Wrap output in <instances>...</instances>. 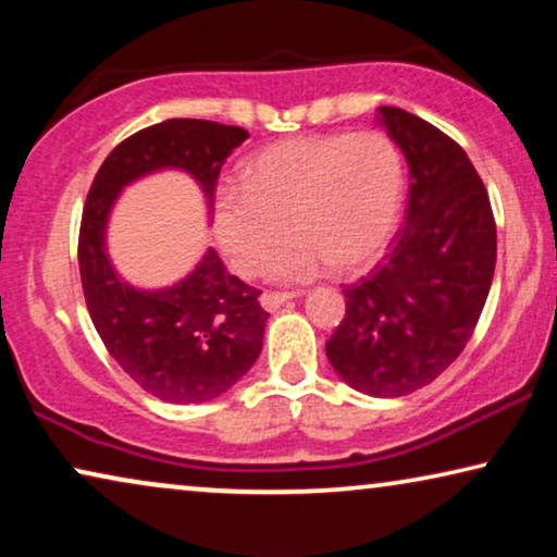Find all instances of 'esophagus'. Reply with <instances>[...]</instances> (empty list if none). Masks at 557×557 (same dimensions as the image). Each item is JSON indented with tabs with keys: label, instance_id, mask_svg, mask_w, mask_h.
Segmentation results:
<instances>
[{
	"label": "esophagus",
	"instance_id": "esophagus-1",
	"mask_svg": "<svg viewBox=\"0 0 557 557\" xmlns=\"http://www.w3.org/2000/svg\"><path fill=\"white\" fill-rule=\"evenodd\" d=\"M294 296H299V294H281V292H265L263 296H261V307L265 309V311H276L278 307H284L286 301H292Z\"/></svg>",
	"mask_w": 557,
	"mask_h": 557
}]
</instances>
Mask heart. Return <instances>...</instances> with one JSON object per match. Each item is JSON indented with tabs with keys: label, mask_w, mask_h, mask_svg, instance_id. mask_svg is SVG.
Returning a JSON list of instances; mask_svg holds the SVG:
<instances>
[{
	"label": "heart",
	"mask_w": 557,
	"mask_h": 557,
	"mask_svg": "<svg viewBox=\"0 0 557 557\" xmlns=\"http://www.w3.org/2000/svg\"><path fill=\"white\" fill-rule=\"evenodd\" d=\"M406 205V164L380 132L294 136L258 151L240 172V189L212 195V235L240 276L307 281L334 263L345 273L375 265L398 233Z\"/></svg>",
	"instance_id": "b5f03b06"
}]
</instances>
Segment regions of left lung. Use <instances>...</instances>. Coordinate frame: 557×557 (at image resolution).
Wrapping results in <instances>:
<instances>
[{"label":"left lung","instance_id":"8db88e82","mask_svg":"<svg viewBox=\"0 0 557 557\" xmlns=\"http://www.w3.org/2000/svg\"><path fill=\"white\" fill-rule=\"evenodd\" d=\"M377 124L408 162V215L377 273L345 288L347 314L326 357L355 391L400 398L467 347L490 296L497 227L459 144L395 106H380Z\"/></svg>","mask_w":557,"mask_h":557}]
</instances>
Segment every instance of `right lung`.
<instances>
[{"instance_id":"1","label":"right lung","mask_w":557,"mask_h":557,"mask_svg":"<svg viewBox=\"0 0 557 557\" xmlns=\"http://www.w3.org/2000/svg\"><path fill=\"white\" fill-rule=\"evenodd\" d=\"M248 139L240 126L170 119L128 136L106 157L83 208L78 263L98 337L134 383L166 403H208L253 368L269 314L261 292L205 248L170 286H134L109 253V223L126 187L159 172H185L212 208L220 166Z\"/></svg>"}]
</instances>
